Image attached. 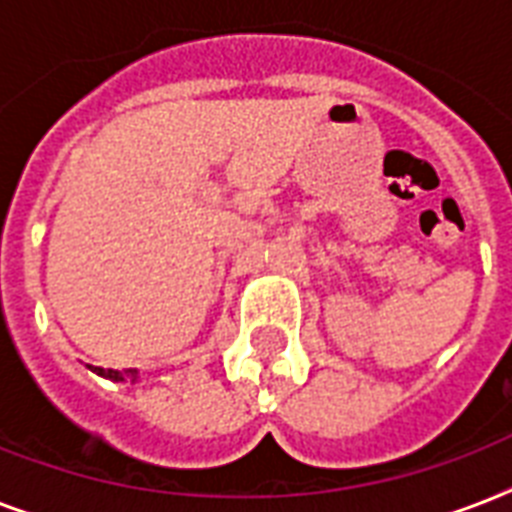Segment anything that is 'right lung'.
<instances>
[{
  "instance_id": "add662e5",
  "label": "right lung",
  "mask_w": 512,
  "mask_h": 512,
  "mask_svg": "<svg viewBox=\"0 0 512 512\" xmlns=\"http://www.w3.org/2000/svg\"><path fill=\"white\" fill-rule=\"evenodd\" d=\"M90 369L111 382H132V385H135V382H140L138 369H124V372H119V369H103V366H90Z\"/></svg>"
}]
</instances>
